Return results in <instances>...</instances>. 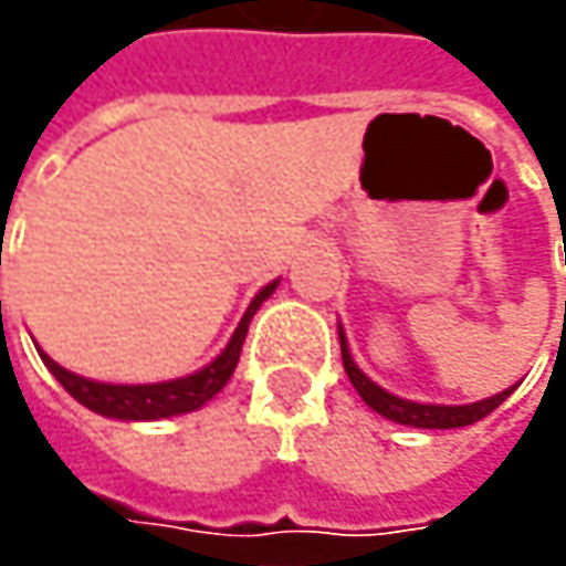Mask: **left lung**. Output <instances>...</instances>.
<instances>
[{"label":"left lung","mask_w":566,"mask_h":566,"mask_svg":"<svg viewBox=\"0 0 566 566\" xmlns=\"http://www.w3.org/2000/svg\"><path fill=\"white\" fill-rule=\"evenodd\" d=\"M339 353H343V368H346V375L353 380V387L359 390L361 400L368 402L375 412H380L384 419H394V422L400 424H412V428H463V424L485 419L489 412H494V409L513 394L511 387V390H504V394H497V397H489V400L482 402H469V406H428V402L400 400V397L387 394V390L378 387L375 380H368L361 375L359 365L353 361L349 349H346L343 331H339Z\"/></svg>","instance_id":"left-lung-1"}]
</instances>
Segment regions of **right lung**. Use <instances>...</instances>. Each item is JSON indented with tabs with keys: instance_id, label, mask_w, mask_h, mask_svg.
I'll return each instance as SVG.
<instances>
[{
	"instance_id": "add662e5",
	"label": "right lung",
	"mask_w": 566,
	"mask_h": 566,
	"mask_svg": "<svg viewBox=\"0 0 566 566\" xmlns=\"http://www.w3.org/2000/svg\"><path fill=\"white\" fill-rule=\"evenodd\" d=\"M276 290V283L264 286L261 293L254 295V302L249 305V312L242 317V324L235 327V334L229 339V346L210 361L207 368L188 375L179 380H166V384H97V380L81 378L65 371L62 365H55L50 356H43L46 368L53 371L55 380L75 397L81 406L94 409L99 416L109 419H128V422H147V419H166V416H179V412H191L201 409L210 397H217L227 387L229 375L235 371L239 356H242V343L249 334V324L254 312L261 308V302Z\"/></svg>"
}]
</instances>
